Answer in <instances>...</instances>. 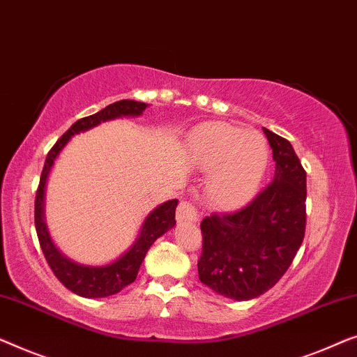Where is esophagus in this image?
<instances>
[{"label":"esophagus","mask_w":357,"mask_h":357,"mask_svg":"<svg viewBox=\"0 0 357 357\" xmlns=\"http://www.w3.org/2000/svg\"><path fill=\"white\" fill-rule=\"evenodd\" d=\"M176 218L178 222H197L199 215H197V208L194 207L192 202H189V200H183V202L179 204L178 207V212H176Z\"/></svg>","instance_id":"obj_1"}]
</instances>
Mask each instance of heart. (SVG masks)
<instances>
[{
    "instance_id": "1",
    "label": "heart",
    "mask_w": 357,
    "mask_h": 357,
    "mask_svg": "<svg viewBox=\"0 0 357 357\" xmlns=\"http://www.w3.org/2000/svg\"><path fill=\"white\" fill-rule=\"evenodd\" d=\"M195 165L210 173L205 194L218 208H238L254 197L268 165L262 135L225 123L204 124L190 134Z\"/></svg>"
}]
</instances>
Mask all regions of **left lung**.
<instances>
[{
	"instance_id": "obj_1",
	"label": "left lung",
	"mask_w": 357,
	"mask_h": 357,
	"mask_svg": "<svg viewBox=\"0 0 357 357\" xmlns=\"http://www.w3.org/2000/svg\"><path fill=\"white\" fill-rule=\"evenodd\" d=\"M273 150L275 176L245 207L212 213L200 223L199 280L236 301L273 288L293 264L305 233V169L293 145L265 129Z\"/></svg>"
}]
</instances>
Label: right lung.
Segmentation results:
<instances>
[{"label": "right lung", "mask_w": 357, "mask_h": 357, "mask_svg": "<svg viewBox=\"0 0 357 357\" xmlns=\"http://www.w3.org/2000/svg\"><path fill=\"white\" fill-rule=\"evenodd\" d=\"M147 105L142 102H135V100H119L108 105L102 112L90 114V116L80 118L64 132L61 137L56 140L45 160L42 176H40V184L37 189V195H35V229H37L38 243L42 248V252L47 259V262L61 283L82 298H107V296L116 294L128 284L132 283L137 277L140 264L145 259V254L150 249L155 241L160 236L167 233L176 225L174 220V213H176L178 199L168 200L153 210L152 213L145 218L140 229L139 238L135 241L132 248H130L123 257L114 260L113 264L105 265V267H85V265H79L76 262L64 257L59 250L54 248V244L50 239L47 225H45L43 217V205H45V185H47V179L52 169L54 158L61 152L68 140L73 137L74 134L82 132L90 128L97 126V124L108 121V119H114L119 116H139L142 114Z\"/></svg>", "instance_id": "obj_1"}]
</instances>
